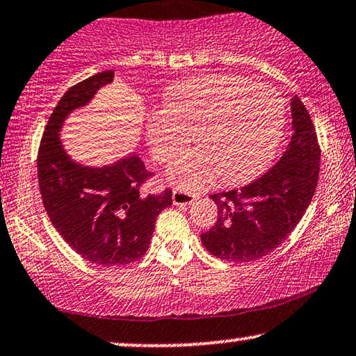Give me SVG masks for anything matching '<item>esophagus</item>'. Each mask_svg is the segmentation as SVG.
Masks as SVG:
<instances>
[{"label": "esophagus", "mask_w": 356, "mask_h": 356, "mask_svg": "<svg viewBox=\"0 0 356 356\" xmlns=\"http://www.w3.org/2000/svg\"><path fill=\"white\" fill-rule=\"evenodd\" d=\"M197 199H199V195H197V193L181 191V188H175V191L172 192L174 205H191Z\"/></svg>", "instance_id": "1"}]
</instances>
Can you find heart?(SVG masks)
Instances as JSON below:
<instances>
[{
    "mask_svg": "<svg viewBox=\"0 0 356 356\" xmlns=\"http://www.w3.org/2000/svg\"><path fill=\"white\" fill-rule=\"evenodd\" d=\"M286 124L282 98L238 75H205L174 87L165 110L146 124L151 154L170 163L186 151L193 134L199 149L170 165L169 177L184 188H200L220 175L241 184L268 168Z\"/></svg>",
    "mask_w": 356,
    "mask_h": 356,
    "instance_id": "heart-1",
    "label": "heart"
}]
</instances>
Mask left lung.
<instances>
[{"instance_id":"1","label":"left lung","mask_w":356,"mask_h":356,"mask_svg":"<svg viewBox=\"0 0 356 356\" xmlns=\"http://www.w3.org/2000/svg\"><path fill=\"white\" fill-rule=\"evenodd\" d=\"M292 138L276 165L241 188L211 193L218 217L200 240L209 253L248 263L277 248L312 202L321 170L316 126L299 97L291 100Z\"/></svg>"}]
</instances>
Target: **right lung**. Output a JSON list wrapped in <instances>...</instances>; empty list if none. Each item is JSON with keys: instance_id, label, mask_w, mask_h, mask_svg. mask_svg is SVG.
I'll list each match as a JSON object with an SVG mask.
<instances>
[{"instance_id": "add662e5", "label": "right lung", "mask_w": 356, "mask_h": 356, "mask_svg": "<svg viewBox=\"0 0 356 356\" xmlns=\"http://www.w3.org/2000/svg\"><path fill=\"white\" fill-rule=\"evenodd\" d=\"M106 70L70 87L54 108L38 154L42 204L54 228L83 259L98 266H124L149 248L157 215L172 204V192H141L152 172L141 157L129 154L93 168L67 154L60 131L72 111L90 103L113 82Z\"/></svg>"}]
</instances>
